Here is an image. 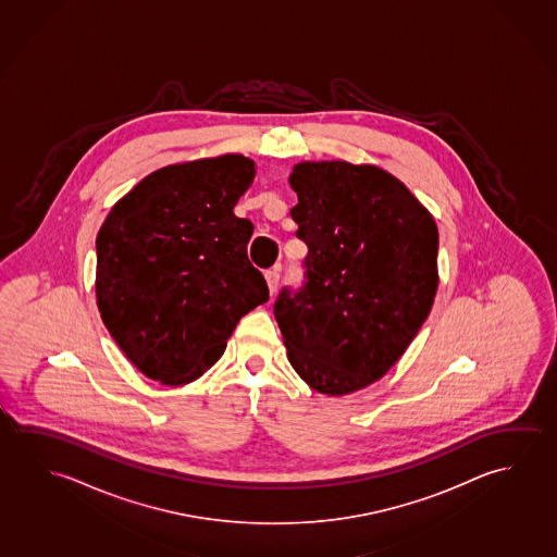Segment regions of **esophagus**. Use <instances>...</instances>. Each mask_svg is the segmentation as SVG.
<instances>
[{
    "instance_id": "obj_1",
    "label": "esophagus",
    "mask_w": 557,
    "mask_h": 557,
    "mask_svg": "<svg viewBox=\"0 0 557 557\" xmlns=\"http://www.w3.org/2000/svg\"><path fill=\"white\" fill-rule=\"evenodd\" d=\"M265 281L267 286H269V290H271V294H274V292H276V288H278V281H281V274H278V271H276V269H273V271H267Z\"/></svg>"
}]
</instances>
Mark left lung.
<instances>
[{"label":"left lung","instance_id":"8db88e82","mask_svg":"<svg viewBox=\"0 0 557 557\" xmlns=\"http://www.w3.org/2000/svg\"><path fill=\"white\" fill-rule=\"evenodd\" d=\"M290 186L306 283L281 290L274 319L301 380L341 397L381 380L424 325L440 234L424 205L377 166L300 162Z\"/></svg>","mask_w":557,"mask_h":557}]
</instances>
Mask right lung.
<instances>
[{
  "label": "right lung",
  "instance_id": "right-lung-1",
  "mask_svg": "<svg viewBox=\"0 0 557 557\" xmlns=\"http://www.w3.org/2000/svg\"><path fill=\"white\" fill-rule=\"evenodd\" d=\"M253 177L242 154L172 164L143 177L98 232V311L150 380L201 377L239 319L269 300L248 259L253 224L234 214Z\"/></svg>",
  "mask_w": 557,
  "mask_h": 557
}]
</instances>
